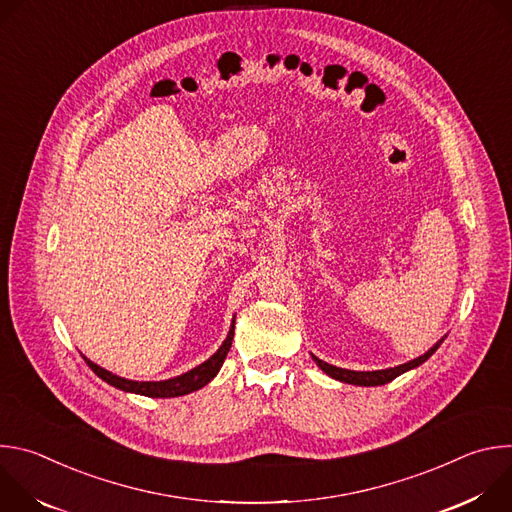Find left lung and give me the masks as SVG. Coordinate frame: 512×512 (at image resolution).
Returning a JSON list of instances; mask_svg holds the SVG:
<instances>
[{"label": "left lung", "mask_w": 512, "mask_h": 512, "mask_svg": "<svg viewBox=\"0 0 512 512\" xmlns=\"http://www.w3.org/2000/svg\"><path fill=\"white\" fill-rule=\"evenodd\" d=\"M444 338H446V336H444ZM444 338L437 340L425 354H421V356H417V358H413V360H409V362H405V364H399V367L383 369V371H348V369L334 367V364H328V362L320 360V358L314 356V354H312V358H314V362L318 364V367H320L328 377H332V379H336V381H340V383H348V385H356V387H379V385L391 383L393 379H397L399 375H403V373H407V371H411V369H417L419 364H423L437 348H440V344L444 342Z\"/></svg>", "instance_id": "1"}]
</instances>
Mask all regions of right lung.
I'll return each mask as SVG.
<instances>
[{
	"label": "right lung",
	"instance_id": "1",
	"mask_svg": "<svg viewBox=\"0 0 512 512\" xmlns=\"http://www.w3.org/2000/svg\"><path fill=\"white\" fill-rule=\"evenodd\" d=\"M233 336H235V316H233V322H231L227 338L223 340V344L218 346V350L210 358H206L202 364H198V367L190 369L188 373L172 377V379H166V381H131V379L117 377V375L109 373L107 369L99 367V364H95L87 356H83V358H85V362L89 364L91 371L99 379H103L105 383H109L111 387H115L119 391L135 393V395H143V397H154V399H168V397H180V395L194 393V391L202 389L204 385H208L218 375V371H221L223 362L227 358V352H229V348L233 344Z\"/></svg>",
	"mask_w": 512,
	"mask_h": 512
}]
</instances>
